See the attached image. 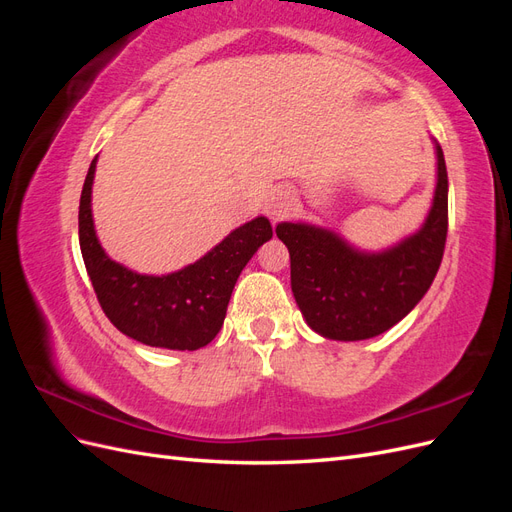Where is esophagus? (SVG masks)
<instances>
[{"instance_id": "1", "label": "esophagus", "mask_w": 512, "mask_h": 512, "mask_svg": "<svg viewBox=\"0 0 512 512\" xmlns=\"http://www.w3.org/2000/svg\"><path fill=\"white\" fill-rule=\"evenodd\" d=\"M292 209H294V198H292V194H290V192H277V194L271 198V203H269V207H267V213H269V218H271L273 222H277V220L286 218V215H288Z\"/></svg>"}]
</instances>
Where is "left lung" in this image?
Masks as SVG:
<instances>
[{"label":"left lung","instance_id":"8db88e82","mask_svg":"<svg viewBox=\"0 0 512 512\" xmlns=\"http://www.w3.org/2000/svg\"><path fill=\"white\" fill-rule=\"evenodd\" d=\"M438 183L423 228L378 254L354 250L331 230L277 224L290 252V286L316 333L359 342L389 331L425 297L436 277L448 232V175L440 145Z\"/></svg>","mask_w":512,"mask_h":512}]
</instances>
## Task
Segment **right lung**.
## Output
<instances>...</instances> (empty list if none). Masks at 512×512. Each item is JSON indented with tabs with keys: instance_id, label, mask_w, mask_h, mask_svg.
I'll list each match as a JSON object with an SVG mask.
<instances>
[{
	"instance_id": "add662e5",
	"label": "right lung",
	"mask_w": 512,
	"mask_h": 512,
	"mask_svg": "<svg viewBox=\"0 0 512 512\" xmlns=\"http://www.w3.org/2000/svg\"><path fill=\"white\" fill-rule=\"evenodd\" d=\"M91 160L79 205V243L102 312L115 327L136 342L168 348L198 350L220 333L226 307L243 267L258 247L273 237L267 218L239 228L181 271L141 275L111 260L96 237L91 218V183L96 175Z\"/></svg>"
}]
</instances>
